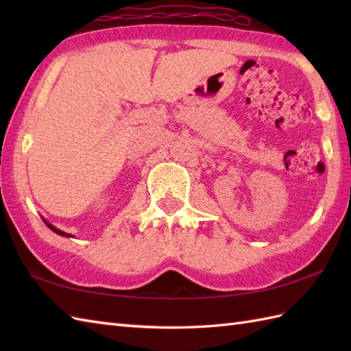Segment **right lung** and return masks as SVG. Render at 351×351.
<instances>
[{
  "mask_svg": "<svg viewBox=\"0 0 351 351\" xmlns=\"http://www.w3.org/2000/svg\"><path fill=\"white\" fill-rule=\"evenodd\" d=\"M43 221H45V225H47V226H48V228H49V229L52 230V232H56L57 235H62V237H72L71 234H68V232H63V230H60V229H57L56 226H52V225H51V223H48V221H47V220H45V219H43Z\"/></svg>",
  "mask_w": 351,
  "mask_h": 351,
  "instance_id": "obj_1",
  "label": "right lung"
}]
</instances>
